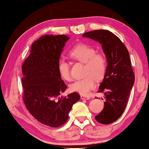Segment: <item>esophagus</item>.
<instances>
[{"instance_id":"1","label":"esophagus","mask_w":149,"mask_h":149,"mask_svg":"<svg viewBox=\"0 0 149 149\" xmlns=\"http://www.w3.org/2000/svg\"><path fill=\"white\" fill-rule=\"evenodd\" d=\"M80 98H81V100H88L90 99V97L87 96V95H80Z\"/></svg>"}]
</instances>
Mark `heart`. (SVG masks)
<instances>
[{
  "instance_id": "heart-1",
  "label": "heart",
  "mask_w": 149,
  "mask_h": 149,
  "mask_svg": "<svg viewBox=\"0 0 149 149\" xmlns=\"http://www.w3.org/2000/svg\"><path fill=\"white\" fill-rule=\"evenodd\" d=\"M69 55L73 60L84 63L83 74L85 76L82 79L76 80L70 85V90L80 95H88L96 86V78L102 80L105 76L108 69L107 55L103 52H96V49L93 46L85 43L75 45L69 51ZM58 71L63 79L71 81L69 61L64 59H59Z\"/></svg>"
}]
</instances>
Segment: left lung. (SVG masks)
<instances>
[{
	"label": "left lung",
	"mask_w": 149,
	"mask_h": 149,
	"mask_svg": "<svg viewBox=\"0 0 149 149\" xmlns=\"http://www.w3.org/2000/svg\"><path fill=\"white\" fill-rule=\"evenodd\" d=\"M83 36L102 44L107 57L108 69L98 91L104 93L106 101L103 110L95 116V119L102 124H111L124 112L134 83L129 52L119 38L109 31H92Z\"/></svg>",
	"instance_id": "left-lung-1"
}]
</instances>
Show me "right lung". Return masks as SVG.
Wrapping results in <instances>:
<instances>
[{
	"label": "right lung",
	"instance_id": "1",
	"mask_svg": "<svg viewBox=\"0 0 149 149\" xmlns=\"http://www.w3.org/2000/svg\"><path fill=\"white\" fill-rule=\"evenodd\" d=\"M69 38L66 35L42 36L32 44L22 66L26 108L38 121L52 127L64 125L80 100L77 92L61 96L66 85L58 71V61Z\"/></svg>",
	"mask_w": 149,
	"mask_h": 149
}]
</instances>
